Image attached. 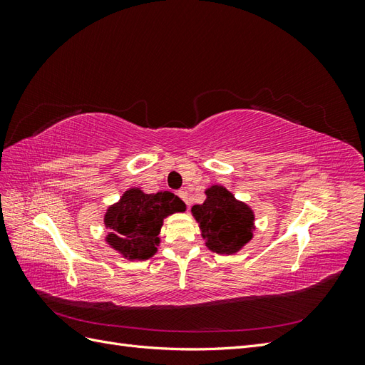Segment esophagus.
Masks as SVG:
<instances>
[{
  "label": "esophagus",
  "mask_w": 365,
  "mask_h": 365,
  "mask_svg": "<svg viewBox=\"0 0 365 365\" xmlns=\"http://www.w3.org/2000/svg\"><path fill=\"white\" fill-rule=\"evenodd\" d=\"M178 196L181 197V200L187 204V205H189L190 204V197H189V192H187L185 189H180L178 190Z\"/></svg>",
  "instance_id": "obj_1"
}]
</instances>
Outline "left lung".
I'll return each instance as SVG.
<instances>
[{
	"label": "left lung",
	"instance_id": "obj_1",
	"mask_svg": "<svg viewBox=\"0 0 365 365\" xmlns=\"http://www.w3.org/2000/svg\"><path fill=\"white\" fill-rule=\"evenodd\" d=\"M207 200L193 205L192 213L200 222L207 247L217 254H233L252 237L254 215L248 205L235 200L227 189L213 185Z\"/></svg>",
	"mask_w": 365,
	"mask_h": 365
}]
</instances>
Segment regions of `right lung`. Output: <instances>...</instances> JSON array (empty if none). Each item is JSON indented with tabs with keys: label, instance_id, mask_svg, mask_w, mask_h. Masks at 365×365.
Here are the masks:
<instances>
[{
	"label": "right lung",
	"instance_id": "1",
	"mask_svg": "<svg viewBox=\"0 0 365 365\" xmlns=\"http://www.w3.org/2000/svg\"><path fill=\"white\" fill-rule=\"evenodd\" d=\"M184 210L185 204L170 192L146 195L130 189L105 215L111 230L108 244L130 260H146L157 251L163 219Z\"/></svg>",
	"mask_w": 365,
	"mask_h": 365
}]
</instances>
